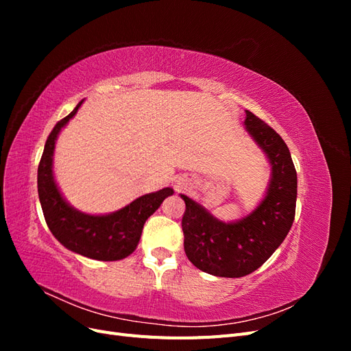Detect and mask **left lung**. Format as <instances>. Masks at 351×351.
<instances>
[{
    "mask_svg": "<svg viewBox=\"0 0 351 351\" xmlns=\"http://www.w3.org/2000/svg\"><path fill=\"white\" fill-rule=\"evenodd\" d=\"M246 132L267 155L271 178L261 204L241 219L224 222L190 199L182 221L184 252L196 268L215 277L240 278L256 271L289 234L295 214L297 173L281 136L246 111Z\"/></svg>",
    "mask_w": 351,
    "mask_h": 351,
    "instance_id": "1",
    "label": "left lung"
}]
</instances>
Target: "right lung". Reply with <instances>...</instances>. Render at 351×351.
I'll list each match as a JSON object with an SVG mask.
<instances>
[{
	"instance_id": "add662e5",
	"label": "right lung",
	"mask_w": 351,
	"mask_h": 351,
	"mask_svg": "<svg viewBox=\"0 0 351 351\" xmlns=\"http://www.w3.org/2000/svg\"><path fill=\"white\" fill-rule=\"evenodd\" d=\"M83 99L49 133L38 167V193L47 226L62 246L95 261H120L139 244L146 219L161 206L174 190L165 187L134 199L127 206L104 215H90L73 208L56 183L52 161L57 137L74 115Z\"/></svg>"
}]
</instances>
